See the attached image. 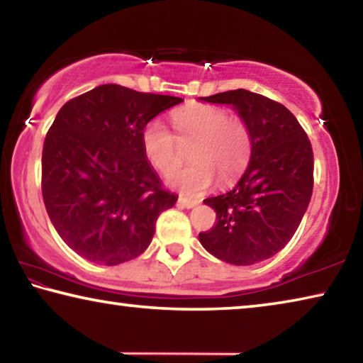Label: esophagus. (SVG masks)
I'll return each instance as SVG.
<instances>
[{
	"instance_id": "obj_1",
	"label": "esophagus",
	"mask_w": 363,
	"mask_h": 363,
	"mask_svg": "<svg viewBox=\"0 0 363 363\" xmlns=\"http://www.w3.org/2000/svg\"><path fill=\"white\" fill-rule=\"evenodd\" d=\"M177 203H179L182 208H187V210H190V208H194L199 205V201L196 200H189V199H184V196H179L177 199Z\"/></svg>"
}]
</instances>
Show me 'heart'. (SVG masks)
<instances>
[{"label": "heart", "instance_id": "obj_1", "mask_svg": "<svg viewBox=\"0 0 363 363\" xmlns=\"http://www.w3.org/2000/svg\"><path fill=\"white\" fill-rule=\"evenodd\" d=\"M177 138L160 120H150L140 134L145 157L162 176L174 174L184 163L181 145L189 147L192 163L171 179V186L190 195L203 194L214 182L225 186L247 168L251 133L247 121L210 104H192L171 116Z\"/></svg>", "mask_w": 363, "mask_h": 363}]
</instances>
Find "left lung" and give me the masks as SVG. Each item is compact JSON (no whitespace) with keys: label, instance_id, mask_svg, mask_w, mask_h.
Masks as SVG:
<instances>
[{"label":"left lung","instance_id":"8db88e82","mask_svg":"<svg viewBox=\"0 0 363 363\" xmlns=\"http://www.w3.org/2000/svg\"><path fill=\"white\" fill-rule=\"evenodd\" d=\"M201 101L229 104L247 121L251 158L235 187L203 200L216 211V225L199 233L200 243L235 266L269 259L291 240L311 201V140L290 110L262 94L233 89Z\"/></svg>","mask_w":363,"mask_h":363}]
</instances>
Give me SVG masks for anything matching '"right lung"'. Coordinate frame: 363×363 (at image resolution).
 Masks as SVG:
<instances>
[{
	"instance_id": "right-lung-1",
	"label": "right lung",
	"mask_w": 363,
	"mask_h": 363,
	"mask_svg": "<svg viewBox=\"0 0 363 363\" xmlns=\"http://www.w3.org/2000/svg\"><path fill=\"white\" fill-rule=\"evenodd\" d=\"M181 102L102 84L59 110L43 145L41 192L52 225L77 255L116 266L149 247L158 216L177 196L147 162L140 134Z\"/></svg>"
}]
</instances>
